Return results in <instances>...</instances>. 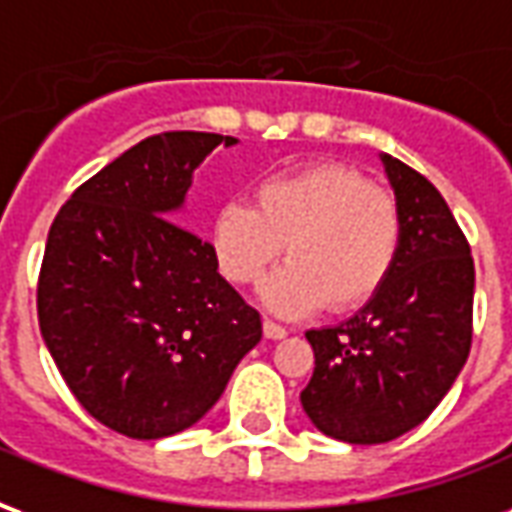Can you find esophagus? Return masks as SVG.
Masks as SVG:
<instances>
[{"label": "esophagus", "mask_w": 512, "mask_h": 512, "mask_svg": "<svg viewBox=\"0 0 512 512\" xmlns=\"http://www.w3.org/2000/svg\"><path fill=\"white\" fill-rule=\"evenodd\" d=\"M263 334H266L268 340H282V337H288V329L274 321H263Z\"/></svg>", "instance_id": "obj_1"}]
</instances>
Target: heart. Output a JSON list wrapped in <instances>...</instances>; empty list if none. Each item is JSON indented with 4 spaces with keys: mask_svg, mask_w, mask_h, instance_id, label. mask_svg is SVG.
I'll list each match as a JSON object with an SVG mask.
<instances>
[{
    "mask_svg": "<svg viewBox=\"0 0 512 512\" xmlns=\"http://www.w3.org/2000/svg\"><path fill=\"white\" fill-rule=\"evenodd\" d=\"M211 252L224 277L252 285L277 263L260 299L279 315H307L329 301L351 310L376 296L403 244L392 194L354 167L310 161L252 186V205L227 200L213 213Z\"/></svg>",
    "mask_w": 512,
    "mask_h": 512,
    "instance_id": "b5f03b06",
    "label": "heart"
}]
</instances>
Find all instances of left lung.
<instances>
[{
	"label": "left lung",
	"instance_id": "left-lung-1",
	"mask_svg": "<svg viewBox=\"0 0 512 512\" xmlns=\"http://www.w3.org/2000/svg\"><path fill=\"white\" fill-rule=\"evenodd\" d=\"M403 219L392 274L348 321L310 329L312 425L348 444H384L430 417L472 348L474 260L439 189L381 153Z\"/></svg>",
	"mask_w": 512,
	"mask_h": 512
}]
</instances>
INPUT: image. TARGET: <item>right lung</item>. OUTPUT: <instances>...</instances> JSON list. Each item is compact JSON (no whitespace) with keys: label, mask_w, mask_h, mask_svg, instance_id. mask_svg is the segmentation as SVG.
<instances>
[{"label":"right lung","mask_w":512,"mask_h":512,"mask_svg":"<svg viewBox=\"0 0 512 512\" xmlns=\"http://www.w3.org/2000/svg\"><path fill=\"white\" fill-rule=\"evenodd\" d=\"M235 136L142 139L73 191L38 282L43 343L84 411L128 439L200 422L263 337L211 244L178 224L194 169Z\"/></svg>","instance_id":"1"}]
</instances>
